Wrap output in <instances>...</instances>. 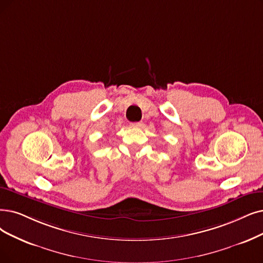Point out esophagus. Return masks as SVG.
I'll return each instance as SVG.
<instances>
[{
	"mask_svg": "<svg viewBox=\"0 0 263 263\" xmlns=\"http://www.w3.org/2000/svg\"><path fill=\"white\" fill-rule=\"evenodd\" d=\"M141 125H142V123H141V122H135V123H132V124H130L132 127H136V128H137V127H140Z\"/></svg>",
	"mask_w": 263,
	"mask_h": 263,
	"instance_id": "1",
	"label": "esophagus"
}]
</instances>
